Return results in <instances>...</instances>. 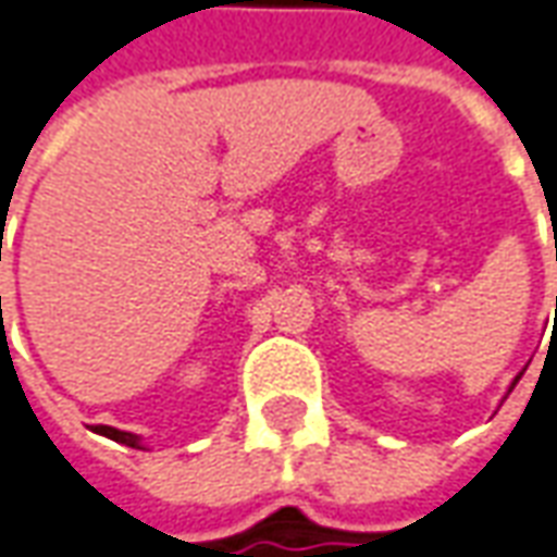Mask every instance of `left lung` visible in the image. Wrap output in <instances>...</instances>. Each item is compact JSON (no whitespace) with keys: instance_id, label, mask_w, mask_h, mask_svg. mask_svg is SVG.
Here are the masks:
<instances>
[{"instance_id":"8db88e82","label":"left lung","mask_w":557,"mask_h":557,"mask_svg":"<svg viewBox=\"0 0 557 557\" xmlns=\"http://www.w3.org/2000/svg\"><path fill=\"white\" fill-rule=\"evenodd\" d=\"M516 380H519V376H516Z\"/></svg>"}]
</instances>
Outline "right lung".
<instances>
[{
  "mask_svg": "<svg viewBox=\"0 0 557 557\" xmlns=\"http://www.w3.org/2000/svg\"><path fill=\"white\" fill-rule=\"evenodd\" d=\"M96 431H99V434H104V437H111V441L126 443V446H135V449H141L138 437H135V434H129V431H116V428H111V425H96Z\"/></svg>",
  "mask_w": 557,
  "mask_h": 557,
  "instance_id": "1",
  "label": "right lung"
}]
</instances>
